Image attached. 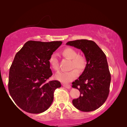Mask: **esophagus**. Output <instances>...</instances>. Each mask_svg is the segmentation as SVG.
Returning <instances> with one entry per match:
<instances>
[{"instance_id":"esophagus-1","label":"esophagus","mask_w":127,"mask_h":127,"mask_svg":"<svg viewBox=\"0 0 127 127\" xmlns=\"http://www.w3.org/2000/svg\"><path fill=\"white\" fill-rule=\"evenodd\" d=\"M63 86L64 87L66 88V89H70V88H71V86H70V85L63 84Z\"/></svg>"}]
</instances>
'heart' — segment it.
Returning a JSON list of instances; mask_svg holds the SVG:
<instances>
[{
    "instance_id": "heart-1",
    "label": "heart",
    "mask_w": 127,
    "mask_h": 127,
    "mask_svg": "<svg viewBox=\"0 0 127 127\" xmlns=\"http://www.w3.org/2000/svg\"><path fill=\"white\" fill-rule=\"evenodd\" d=\"M63 55L68 59L72 60L71 68H73L68 72H59L55 75V78L64 83H68L73 80L79 75L78 69L80 72H83L87 65V61L83 55H78L77 51L74 49L67 48L63 51ZM49 63L51 68L55 71L59 69L58 61L57 55L53 53L50 55L49 59ZM74 67H76L78 70Z\"/></svg>"
}]
</instances>
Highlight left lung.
<instances>
[{
	"instance_id": "1",
	"label": "left lung",
	"mask_w": 127,
	"mask_h": 127,
	"mask_svg": "<svg viewBox=\"0 0 127 127\" xmlns=\"http://www.w3.org/2000/svg\"><path fill=\"white\" fill-rule=\"evenodd\" d=\"M66 45L81 49L87 61L84 71L72 83V87L80 92V96L73 100V104L82 111L95 110L105 102L109 94L111 76L106 55L91 40H77Z\"/></svg>"
}]
</instances>
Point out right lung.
I'll use <instances>...</instances> for the list:
<instances>
[{
	"label": "right lung",
	"instance_id": "obj_1",
	"mask_svg": "<svg viewBox=\"0 0 127 127\" xmlns=\"http://www.w3.org/2000/svg\"><path fill=\"white\" fill-rule=\"evenodd\" d=\"M62 44L29 41L15 55L9 69L8 90L23 110L41 113L52 104L54 92L61 84L58 81L46 82L53 74L49 59Z\"/></svg>",
	"mask_w": 127,
	"mask_h": 127
}]
</instances>
